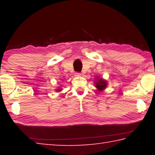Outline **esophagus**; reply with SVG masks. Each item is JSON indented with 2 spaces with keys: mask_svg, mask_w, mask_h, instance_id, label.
Returning a JSON list of instances; mask_svg holds the SVG:
<instances>
[{
  "mask_svg": "<svg viewBox=\"0 0 155 155\" xmlns=\"http://www.w3.org/2000/svg\"><path fill=\"white\" fill-rule=\"evenodd\" d=\"M81 74L80 72H75V76H77V77H79V76H81Z\"/></svg>",
  "mask_w": 155,
  "mask_h": 155,
  "instance_id": "1",
  "label": "esophagus"
}]
</instances>
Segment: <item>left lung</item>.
<instances>
[{
  "mask_svg": "<svg viewBox=\"0 0 155 155\" xmlns=\"http://www.w3.org/2000/svg\"><path fill=\"white\" fill-rule=\"evenodd\" d=\"M96 87L98 88V90L101 91L104 90L107 87V81H104L102 78H100L98 81H96Z\"/></svg>",
  "mask_w": 155,
  "mask_h": 155,
  "instance_id": "left-lung-1",
  "label": "left lung"
}]
</instances>
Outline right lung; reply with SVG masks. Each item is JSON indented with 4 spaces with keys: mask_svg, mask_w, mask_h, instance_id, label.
Segmentation results:
<instances>
[{
    "mask_svg": "<svg viewBox=\"0 0 155 155\" xmlns=\"http://www.w3.org/2000/svg\"><path fill=\"white\" fill-rule=\"evenodd\" d=\"M60 90V89H58V90H57V91H59Z\"/></svg>",
    "mask_w": 155,
    "mask_h": 155,
    "instance_id": "1",
    "label": "right lung"
}]
</instances>
